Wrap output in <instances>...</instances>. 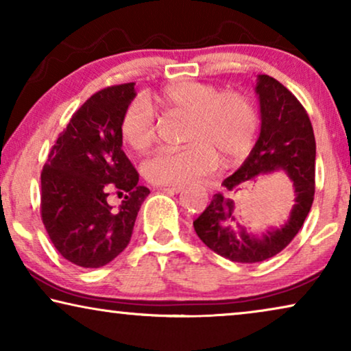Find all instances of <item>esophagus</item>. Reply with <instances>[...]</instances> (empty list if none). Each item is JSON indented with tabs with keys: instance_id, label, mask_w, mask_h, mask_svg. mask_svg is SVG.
<instances>
[{
	"instance_id": "obj_1",
	"label": "esophagus",
	"mask_w": 351,
	"mask_h": 351,
	"mask_svg": "<svg viewBox=\"0 0 351 351\" xmlns=\"http://www.w3.org/2000/svg\"><path fill=\"white\" fill-rule=\"evenodd\" d=\"M160 190L165 191V193H167V195H177V193H180L184 189H182V186H160Z\"/></svg>"
}]
</instances>
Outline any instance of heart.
<instances>
[{
    "label": "heart",
    "instance_id": "1",
    "mask_svg": "<svg viewBox=\"0 0 351 351\" xmlns=\"http://www.w3.org/2000/svg\"><path fill=\"white\" fill-rule=\"evenodd\" d=\"M166 112L189 117L184 148H161L143 162L142 171L152 184L184 186L213 174L220 157L233 161L252 145L258 114L252 100L241 93L223 90L199 81H177L156 94ZM119 132L136 152H145L156 141L158 121L143 99L124 110Z\"/></svg>",
    "mask_w": 351,
    "mask_h": 351
}]
</instances>
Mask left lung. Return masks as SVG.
<instances>
[{"label": "left lung", "mask_w": 351, "mask_h": 351, "mask_svg": "<svg viewBox=\"0 0 351 351\" xmlns=\"http://www.w3.org/2000/svg\"><path fill=\"white\" fill-rule=\"evenodd\" d=\"M261 134L237 172L222 182L227 191L247 189L256 177L282 172L292 180L294 206L280 227L252 233L238 222L234 201L215 193L193 222L195 232L209 249L232 262L256 263L276 256L304 225L315 195L316 143L310 118L302 104L280 81L257 75Z\"/></svg>", "instance_id": "8db88e82"}]
</instances>
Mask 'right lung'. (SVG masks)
I'll return each instance as SVG.
<instances>
[{"label":"right lung","mask_w":351,"mask_h":351,"mask_svg":"<svg viewBox=\"0 0 351 351\" xmlns=\"http://www.w3.org/2000/svg\"><path fill=\"white\" fill-rule=\"evenodd\" d=\"M134 83L102 89L86 100L57 138L41 172V217L52 244L83 268L107 265L131 241L150 190L123 152L119 121L136 97ZM125 199L118 208L108 195Z\"/></svg>","instance_id":"obj_1"}]
</instances>
